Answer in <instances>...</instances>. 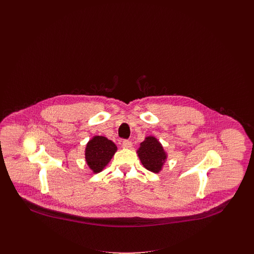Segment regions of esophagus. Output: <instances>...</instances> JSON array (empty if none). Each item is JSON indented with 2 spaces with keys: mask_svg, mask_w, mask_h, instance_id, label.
<instances>
[{
  "mask_svg": "<svg viewBox=\"0 0 254 254\" xmlns=\"http://www.w3.org/2000/svg\"><path fill=\"white\" fill-rule=\"evenodd\" d=\"M122 145H123L124 148H129V147L132 146V143H131V141H129V140H124V141L122 142Z\"/></svg>",
  "mask_w": 254,
  "mask_h": 254,
  "instance_id": "34e87169",
  "label": "esophagus"
}]
</instances>
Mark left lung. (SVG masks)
Listing matches in <instances>:
<instances>
[{
    "mask_svg": "<svg viewBox=\"0 0 254 254\" xmlns=\"http://www.w3.org/2000/svg\"><path fill=\"white\" fill-rule=\"evenodd\" d=\"M143 166L149 171L158 173L166 162L167 154L162 145L153 136H148L141 143L137 151Z\"/></svg>",
    "mask_w": 254,
    "mask_h": 254,
    "instance_id": "obj_1",
    "label": "left lung"
}]
</instances>
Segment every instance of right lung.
<instances>
[{
    "label": "right lung",
    "instance_id": "1",
    "mask_svg": "<svg viewBox=\"0 0 254 254\" xmlns=\"http://www.w3.org/2000/svg\"><path fill=\"white\" fill-rule=\"evenodd\" d=\"M117 150L116 145L103 136H94L85 147V161L94 173L102 171Z\"/></svg>",
    "mask_w": 254,
    "mask_h": 254
}]
</instances>
